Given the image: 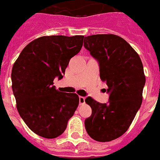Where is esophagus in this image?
<instances>
[{"instance_id": "34e87169", "label": "esophagus", "mask_w": 160, "mask_h": 160, "mask_svg": "<svg viewBox=\"0 0 160 160\" xmlns=\"http://www.w3.org/2000/svg\"><path fill=\"white\" fill-rule=\"evenodd\" d=\"M79 99H80V104H84V102H85V98L83 97V96H80Z\"/></svg>"}]
</instances>
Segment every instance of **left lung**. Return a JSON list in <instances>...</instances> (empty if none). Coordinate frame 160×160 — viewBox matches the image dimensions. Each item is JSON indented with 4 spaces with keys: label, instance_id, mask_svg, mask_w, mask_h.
Masks as SVG:
<instances>
[{
    "label": "left lung",
    "instance_id": "left-lung-1",
    "mask_svg": "<svg viewBox=\"0 0 160 160\" xmlns=\"http://www.w3.org/2000/svg\"><path fill=\"white\" fill-rule=\"evenodd\" d=\"M84 46L98 62L100 79L106 82L109 93L108 103L85 98L92 114L84 126L92 139L108 142L127 132L141 108L145 84L143 65L136 51L118 35L88 36Z\"/></svg>",
    "mask_w": 160,
    "mask_h": 160
}]
</instances>
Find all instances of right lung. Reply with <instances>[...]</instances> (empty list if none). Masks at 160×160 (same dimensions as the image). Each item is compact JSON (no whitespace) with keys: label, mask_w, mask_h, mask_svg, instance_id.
<instances>
[{"label":"right lung","mask_w":160,"mask_h":160,"mask_svg":"<svg viewBox=\"0 0 160 160\" xmlns=\"http://www.w3.org/2000/svg\"><path fill=\"white\" fill-rule=\"evenodd\" d=\"M84 36H43L24 48L13 65L12 90L16 108L35 134L56 138L65 132L79 105L76 93L60 92L53 85L61 80L71 58L83 46Z\"/></svg>","instance_id":"right-lung-1"}]
</instances>
